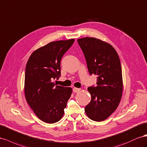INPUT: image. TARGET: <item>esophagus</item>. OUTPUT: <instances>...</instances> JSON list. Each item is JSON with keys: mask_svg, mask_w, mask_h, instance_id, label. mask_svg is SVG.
<instances>
[{"mask_svg": "<svg viewBox=\"0 0 147 147\" xmlns=\"http://www.w3.org/2000/svg\"><path fill=\"white\" fill-rule=\"evenodd\" d=\"M80 90H81L80 89H78V88H76V87H74L73 89V91L75 92V93H76V92L77 93V92H79Z\"/></svg>", "mask_w": 147, "mask_h": 147, "instance_id": "esophagus-1", "label": "esophagus"}]
</instances>
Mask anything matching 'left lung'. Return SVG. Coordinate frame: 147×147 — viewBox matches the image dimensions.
<instances>
[{"mask_svg":"<svg viewBox=\"0 0 147 147\" xmlns=\"http://www.w3.org/2000/svg\"><path fill=\"white\" fill-rule=\"evenodd\" d=\"M90 75L97 76L96 87H88L91 101L85 107L86 115L95 121L108 118L118 107L123 93L122 69L116 50L94 37L78 39Z\"/></svg>","mask_w":147,"mask_h":147,"instance_id":"left-lung-1","label":"left lung"}]
</instances>
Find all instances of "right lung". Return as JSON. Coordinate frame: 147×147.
Wrapping results in <instances>:
<instances>
[{
  "label": "right lung",
  "mask_w": 147,
  "mask_h": 147,
  "mask_svg": "<svg viewBox=\"0 0 147 147\" xmlns=\"http://www.w3.org/2000/svg\"><path fill=\"white\" fill-rule=\"evenodd\" d=\"M74 39L50 42L33 52L27 62L24 78L26 101L38 118L52 124L60 121L72 89L53 82L61 75V58Z\"/></svg>",
  "instance_id": "1"
}]
</instances>
